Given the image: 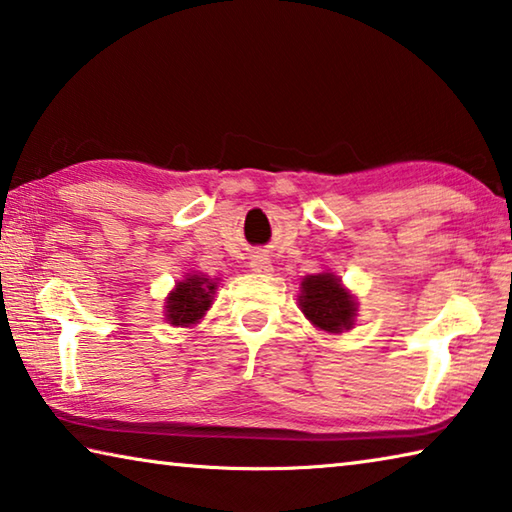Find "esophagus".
<instances>
[{"instance_id":"obj_1","label":"esophagus","mask_w":512,"mask_h":512,"mask_svg":"<svg viewBox=\"0 0 512 512\" xmlns=\"http://www.w3.org/2000/svg\"><path fill=\"white\" fill-rule=\"evenodd\" d=\"M250 268H253L255 273H268L271 271V262H268V259L262 255H255L253 259H250Z\"/></svg>"}]
</instances>
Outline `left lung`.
<instances>
[{
    "mask_svg": "<svg viewBox=\"0 0 512 512\" xmlns=\"http://www.w3.org/2000/svg\"><path fill=\"white\" fill-rule=\"evenodd\" d=\"M300 307L311 323L325 332H341L354 323V300L334 275H309L302 282Z\"/></svg>",
    "mask_w": 512,
    "mask_h": 512,
    "instance_id": "obj_1",
    "label": "left lung"
}]
</instances>
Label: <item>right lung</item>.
<instances>
[{
	"mask_svg": "<svg viewBox=\"0 0 512 512\" xmlns=\"http://www.w3.org/2000/svg\"><path fill=\"white\" fill-rule=\"evenodd\" d=\"M216 284L203 275H189L167 298V320L171 325H194L212 305Z\"/></svg>",
	"mask_w": 512,
	"mask_h": 512,
	"instance_id": "add662e5",
	"label": "right lung"
}]
</instances>
